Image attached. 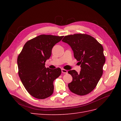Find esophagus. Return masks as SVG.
<instances>
[{
	"label": "esophagus",
	"mask_w": 121,
	"mask_h": 121,
	"mask_svg": "<svg viewBox=\"0 0 121 121\" xmlns=\"http://www.w3.org/2000/svg\"><path fill=\"white\" fill-rule=\"evenodd\" d=\"M61 72L64 73V74H67L68 73V71L66 70V69H61Z\"/></svg>",
	"instance_id": "obj_1"
}]
</instances>
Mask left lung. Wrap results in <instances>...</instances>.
<instances>
[{"label":"left lung","instance_id":"obj_1","mask_svg":"<svg viewBox=\"0 0 121 121\" xmlns=\"http://www.w3.org/2000/svg\"><path fill=\"white\" fill-rule=\"evenodd\" d=\"M62 41L71 46L81 68L80 73L74 69L68 71L73 77L72 82L68 84L69 89L79 95L89 93L103 74L105 61L103 47L94 37L85 34L65 36Z\"/></svg>","mask_w":121,"mask_h":121}]
</instances>
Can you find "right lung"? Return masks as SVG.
<instances>
[{"label":"right lung","mask_w":121,"mask_h":121,"mask_svg":"<svg viewBox=\"0 0 121 121\" xmlns=\"http://www.w3.org/2000/svg\"><path fill=\"white\" fill-rule=\"evenodd\" d=\"M63 37L40 35L26 43L17 57L20 79L28 93L35 98L43 99L53 92V81L61 71L59 68H46L45 63L52 55L53 47Z\"/></svg>","instance_id":"obj_1"}]
</instances>
